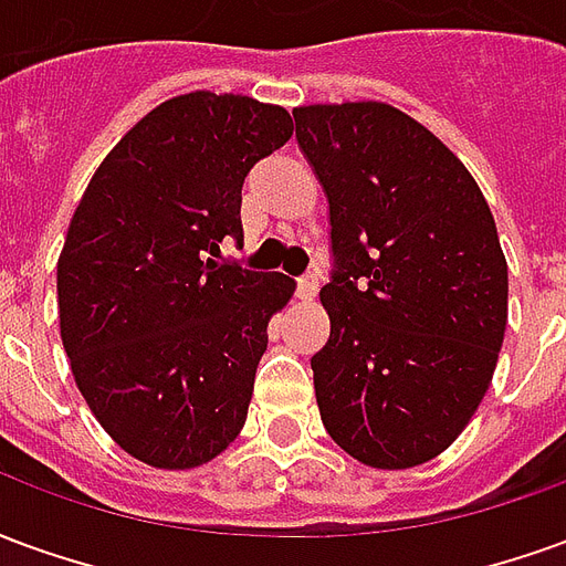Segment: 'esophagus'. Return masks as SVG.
Wrapping results in <instances>:
<instances>
[{"mask_svg":"<svg viewBox=\"0 0 566 566\" xmlns=\"http://www.w3.org/2000/svg\"><path fill=\"white\" fill-rule=\"evenodd\" d=\"M318 294V275H300L296 279V296L300 300H315Z\"/></svg>","mask_w":566,"mask_h":566,"instance_id":"obj_1","label":"esophagus"}]
</instances>
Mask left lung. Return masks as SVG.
<instances>
[{
    "label": "left lung",
    "instance_id": "left-lung-1",
    "mask_svg": "<svg viewBox=\"0 0 566 566\" xmlns=\"http://www.w3.org/2000/svg\"><path fill=\"white\" fill-rule=\"evenodd\" d=\"M294 120L331 202L321 421L367 467H418L458 439L497 367L510 296L497 227L467 166L391 105H303Z\"/></svg>",
    "mask_w": 566,
    "mask_h": 566
}]
</instances>
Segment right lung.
<instances>
[{
    "label": "right lung",
    "instance_id": "obj_1",
    "mask_svg": "<svg viewBox=\"0 0 566 566\" xmlns=\"http://www.w3.org/2000/svg\"><path fill=\"white\" fill-rule=\"evenodd\" d=\"M294 136L282 105L185 93L99 163L56 263L60 336L96 421L160 470L218 458L245 424L282 272L218 263L251 166Z\"/></svg>",
    "mask_w": 566,
    "mask_h": 566
}]
</instances>
